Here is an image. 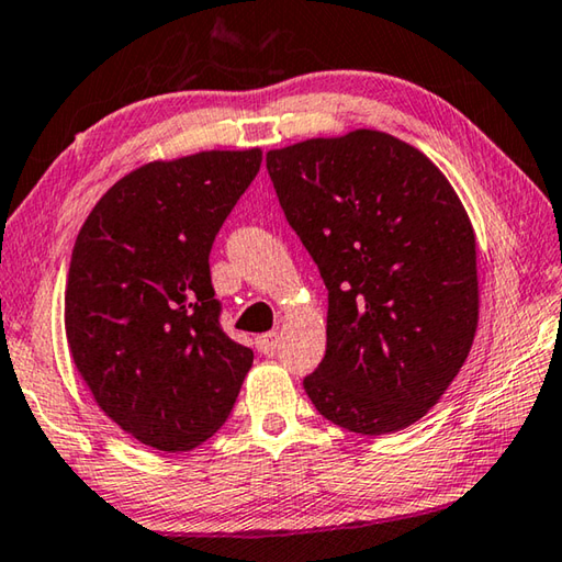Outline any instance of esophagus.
Segmentation results:
<instances>
[{"mask_svg": "<svg viewBox=\"0 0 562 562\" xmlns=\"http://www.w3.org/2000/svg\"><path fill=\"white\" fill-rule=\"evenodd\" d=\"M259 350L263 352V356H273L276 352V346H279V333H263V336H259Z\"/></svg>", "mask_w": 562, "mask_h": 562, "instance_id": "34e87169", "label": "esophagus"}]
</instances>
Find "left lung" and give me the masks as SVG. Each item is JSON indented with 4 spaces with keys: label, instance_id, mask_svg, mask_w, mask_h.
<instances>
[{
    "label": "left lung",
    "instance_id": "obj_1",
    "mask_svg": "<svg viewBox=\"0 0 562 562\" xmlns=\"http://www.w3.org/2000/svg\"><path fill=\"white\" fill-rule=\"evenodd\" d=\"M266 170L328 289L326 358L306 395L356 435L415 425L479 326L476 236L454 187L417 147L368 127L269 150Z\"/></svg>",
    "mask_w": 562,
    "mask_h": 562
}]
</instances>
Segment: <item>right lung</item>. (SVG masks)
<instances>
[{"label": "right lung", "instance_id": "1", "mask_svg": "<svg viewBox=\"0 0 562 562\" xmlns=\"http://www.w3.org/2000/svg\"><path fill=\"white\" fill-rule=\"evenodd\" d=\"M261 147L153 160L121 177L76 236L64 323L95 405L143 445L200 447L254 362L220 326L210 251Z\"/></svg>", "mask_w": 562, "mask_h": 562}]
</instances>
